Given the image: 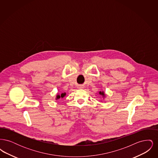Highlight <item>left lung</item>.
Returning a JSON list of instances; mask_svg holds the SVG:
<instances>
[{
	"label": "left lung",
	"instance_id": "1",
	"mask_svg": "<svg viewBox=\"0 0 158 158\" xmlns=\"http://www.w3.org/2000/svg\"><path fill=\"white\" fill-rule=\"evenodd\" d=\"M99 94L100 95H101L103 98H105V94L104 91H99Z\"/></svg>",
	"mask_w": 158,
	"mask_h": 158
}]
</instances>
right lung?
<instances>
[{"label": "right lung", "mask_w": 158, "mask_h": 158, "mask_svg": "<svg viewBox=\"0 0 158 158\" xmlns=\"http://www.w3.org/2000/svg\"><path fill=\"white\" fill-rule=\"evenodd\" d=\"M65 96H66V93H65V92H64V93H62V94H61V95L57 94V95H56V99L57 100V99H59L60 98H64Z\"/></svg>", "instance_id": "add662e5"}]
</instances>
